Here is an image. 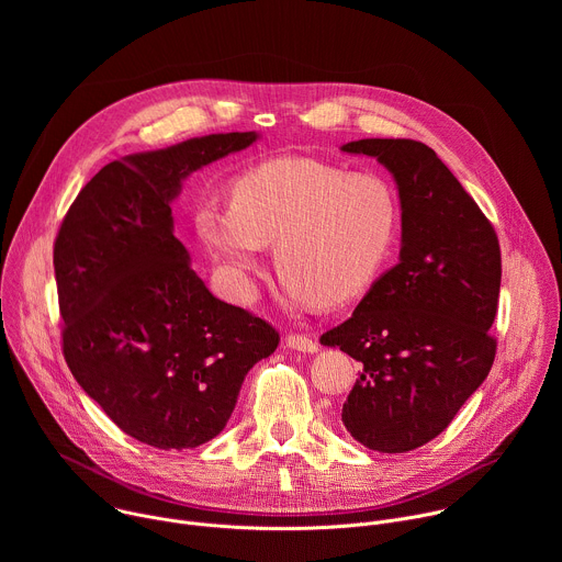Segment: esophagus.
<instances>
[{"label": "esophagus", "mask_w": 562, "mask_h": 562, "mask_svg": "<svg viewBox=\"0 0 562 562\" xmlns=\"http://www.w3.org/2000/svg\"><path fill=\"white\" fill-rule=\"evenodd\" d=\"M284 342H286L289 349L300 351V353H315V351H317V345H315L311 338L300 336V334H289V336L284 338Z\"/></svg>", "instance_id": "esophagus-1"}]
</instances>
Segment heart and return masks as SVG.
I'll return each instance as SVG.
<instances>
[{
	"mask_svg": "<svg viewBox=\"0 0 562 562\" xmlns=\"http://www.w3.org/2000/svg\"><path fill=\"white\" fill-rule=\"evenodd\" d=\"M231 206L202 204L195 233L231 297L251 302L265 249L289 304L338 306L380 276L397 231V202L373 173L311 157H276L231 184Z\"/></svg>",
	"mask_w": 562,
	"mask_h": 562,
	"instance_id": "obj_1",
	"label": "heart"
}]
</instances>
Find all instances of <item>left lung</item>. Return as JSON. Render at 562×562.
<instances>
[{
  "instance_id": "8db88e82",
  "label": "left lung",
  "mask_w": 562,
  "mask_h": 562,
  "mask_svg": "<svg viewBox=\"0 0 562 562\" xmlns=\"http://www.w3.org/2000/svg\"><path fill=\"white\" fill-rule=\"evenodd\" d=\"M391 173L400 262L382 273L340 327L323 334L362 364L342 423L364 447L405 453L434 440L485 382L501 293V247L442 159L423 142L369 137L342 144Z\"/></svg>"
}]
</instances>
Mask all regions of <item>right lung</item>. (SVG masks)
I'll list each match as a JSON object with an SVG mask.
<instances>
[{
    "mask_svg": "<svg viewBox=\"0 0 562 562\" xmlns=\"http://www.w3.org/2000/svg\"><path fill=\"white\" fill-rule=\"evenodd\" d=\"M258 137L213 133L115 159L79 191L57 233L66 364L124 434L150 447L215 438L251 367L280 342L262 317L206 289L173 235L182 182Z\"/></svg>",
    "mask_w": 562,
    "mask_h": 562,
    "instance_id": "obj_1",
    "label": "right lung"
}]
</instances>
